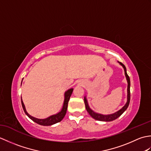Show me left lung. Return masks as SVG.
Listing matches in <instances>:
<instances>
[{"instance_id":"1","label":"left lung","mask_w":151,"mask_h":151,"mask_svg":"<svg viewBox=\"0 0 151 151\" xmlns=\"http://www.w3.org/2000/svg\"><path fill=\"white\" fill-rule=\"evenodd\" d=\"M121 65L123 67L124 70V74L125 76H126V78L127 80V82H128V88H127V102L126 104H125L124 106L120 110H119L118 111L115 112V113L113 114H110V115H102V114H97L94 112L93 110H91L90 108L89 107L88 104V101L86 100V98L84 97V103H85V106H86V110L88 111V112L89 113V114L91 115V116L95 119L96 120L98 121H114L115 119H116L117 118H118L119 116L123 114V112L127 110L128 106H129V103H130V78L129 75H127V69L125 66L124 65V64L122 63L121 62H120Z\"/></svg>"}]
</instances>
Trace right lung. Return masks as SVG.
Wrapping results in <instances>:
<instances>
[{"label": "right lung", "instance_id": "add662e5", "mask_svg": "<svg viewBox=\"0 0 151 151\" xmlns=\"http://www.w3.org/2000/svg\"><path fill=\"white\" fill-rule=\"evenodd\" d=\"M73 89L71 88V89H69V90H67L65 93V99H64L63 108L62 109V110L60 111V112H59L58 114H57L56 115H51V116L49 117L48 118L44 119H40L35 118L28 114L27 113V111H26V109H25L24 103H23V102H22V99H21L22 106V108H23L24 113L27 114V115L28 117L31 119L33 121H34L35 123H36L40 125H43V126H50V125H52V124L58 123V122L62 121L63 119V117H65V115L66 114L67 109V106H68V102H69L70 95H71L72 93H73Z\"/></svg>", "mask_w": 151, "mask_h": 151}]
</instances>
